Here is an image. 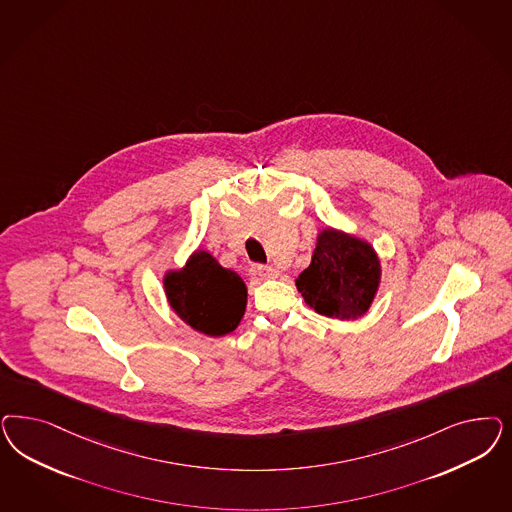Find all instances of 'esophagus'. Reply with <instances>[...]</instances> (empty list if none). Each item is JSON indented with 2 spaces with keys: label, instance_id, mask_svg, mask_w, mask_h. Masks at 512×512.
I'll return each mask as SVG.
<instances>
[{
  "label": "esophagus",
  "instance_id": "obj_1",
  "mask_svg": "<svg viewBox=\"0 0 512 512\" xmlns=\"http://www.w3.org/2000/svg\"><path fill=\"white\" fill-rule=\"evenodd\" d=\"M256 273L262 277V279H277L281 275V271L273 265H258L256 267Z\"/></svg>",
  "mask_w": 512,
  "mask_h": 512
}]
</instances>
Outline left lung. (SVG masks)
<instances>
[{"mask_svg": "<svg viewBox=\"0 0 512 512\" xmlns=\"http://www.w3.org/2000/svg\"><path fill=\"white\" fill-rule=\"evenodd\" d=\"M382 267L365 239L326 226L316 235L311 264L296 279L297 292L318 314L358 320L377 296Z\"/></svg>", "mask_w": 512, "mask_h": 512, "instance_id": "1", "label": "left lung"}]
</instances>
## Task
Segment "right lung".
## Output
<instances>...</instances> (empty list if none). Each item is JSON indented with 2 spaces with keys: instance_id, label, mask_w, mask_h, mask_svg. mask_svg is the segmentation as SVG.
<instances>
[{
  "instance_id": "obj_1",
  "label": "right lung",
  "mask_w": 512,
  "mask_h": 512,
  "mask_svg": "<svg viewBox=\"0 0 512 512\" xmlns=\"http://www.w3.org/2000/svg\"><path fill=\"white\" fill-rule=\"evenodd\" d=\"M164 292L182 322L209 337L231 333L247 309L245 281L207 250L192 252L181 269H167Z\"/></svg>"
}]
</instances>
